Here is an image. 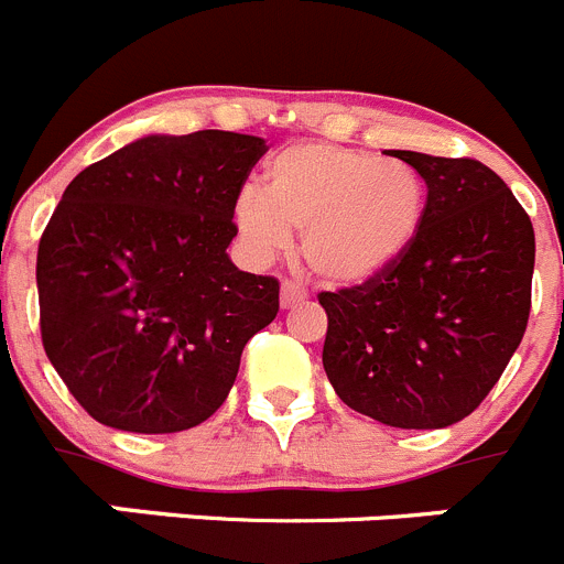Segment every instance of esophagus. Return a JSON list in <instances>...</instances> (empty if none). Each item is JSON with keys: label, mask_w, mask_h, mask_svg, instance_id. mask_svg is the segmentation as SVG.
Wrapping results in <instances>:
<instances>
[{"label": "esophagus", "mask_w": 564, "mask_h": 564, "mask_svg": "<svg viewBox=\"0 0 564 564\" xmlns=\"http://www.w3.org/2000/svg\"><path fill=\"white\" fill-rule=\"evenodd\" d=\"M306 297H308V292L300 286V283H294V281H283L281 283V306L283 308L297 306V303H303Z\"/></svg>", "instance_id": "34e87169"}]
</instances>
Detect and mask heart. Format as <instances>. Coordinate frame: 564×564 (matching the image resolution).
Listing matches in <instances>:
<instances>
[{"mask_svg":"<svg viewBox=\"0 0 564 564\" xmlns=\"http://www.w3.org/2000/svg\"><path fill=\"white\" fill-rule=\"evenodd\" d=\"M425 183L412 163L339 144H294L267 166V192L245 186L234 199V228L256 264L292 247L328 283H365L412 247L423 223Z\"/></svg>","mask_w":564,"mask_h":564,"instance_id":"heart-1","label":"heart"}]
</instances>
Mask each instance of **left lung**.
<instances>
[{
	"instance_id": "left-lung-1",
	"label": "left lung",
	"mask_w": 564,
	"mask_h": 564,
	"mask_svg": "<svg viewBox=\"0 0 564 564\" xmlns=\"http://www.w3.org/2000/svg\"><path fill=\"white\" fill-rule=\"evenodd\" d=\"M389 152L429 186L423 223L387 272L319 294L323 367L356 412L392 429H445L478 409L523 339L534 228L484 163Z\"/></svg>"
}]
</instances>
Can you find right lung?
Returning <instances> with one entry per match:
<instances>
[{
  "instance_id": "obj_1",
  "label": "right lung",
  "mask_w": 564,
  "mask_h": 564,
  "mask_svg": "<svg viewBox=\"0 0 564 564\" xmlns=\"http://www.w3.org/2000/svg\"><path fill=\"white\" fill-rule=\"evenodd\" d=\"M258 135H144L68 183L39 245L41 339L97 423L175 434L228 398L275 319V278L230 261Z\"/></svg>"
}]
</instances>
